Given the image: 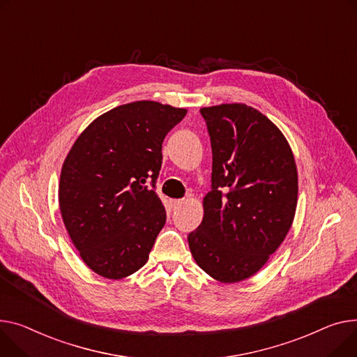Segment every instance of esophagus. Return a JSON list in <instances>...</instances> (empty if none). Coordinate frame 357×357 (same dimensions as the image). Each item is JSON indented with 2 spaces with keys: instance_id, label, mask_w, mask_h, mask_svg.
<instances>
[{
  "instance_id": "esophagus-1",
  "label": "esophagus",
  "mask_w": 357,
  "mask_h": 357,
  "mask_svg": "<svg viewBox=\"0 0 357 357\" xmlns=\"http://www.w3.org/2000/svg\"><path fill=\"white\" fill-rule=\"evenodd\" d=\"M171 204H172L174 208H178V206H181L183 204V199H172Z\"/></svg>"
}]
</instances>
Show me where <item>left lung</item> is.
Segmentation results:
<instances>
[{
	"label": "left lung",
	"instance_id": "1",
	"mask_svg": "<svg viewBox=\"0 0 357 357\" xmlns=\"http://www.w3.org/2000/svg\"><path fill=\"white\" fill-rule=\"evenodd\" d=\"M212 149L204 220L188 235L197 264L221 282L254 275L293 224L297 168L289 142L254 107H202Z\"/></svg>",
	"mask_w": 357,
	"mask_h": 357
}]
</instances>
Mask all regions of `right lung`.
Instances as JSON below:
<instances>
[{"mask_svg": "<svg viewBox=\"0 0 357 357\" xmlns=\"http://www.w3.org/2000/svg\"><path fill=\"white\" fill-rule=\"evenodd\" d=\"M186 109L142 100L93 121L61 168L59 204L84 263L119 280L146 264L166 212L155 192L162 144Z\"/></svg>", "mask_w": 357, "mask_h": 357, "instance_id": "1", "label": "right lung"}]
</instances>
